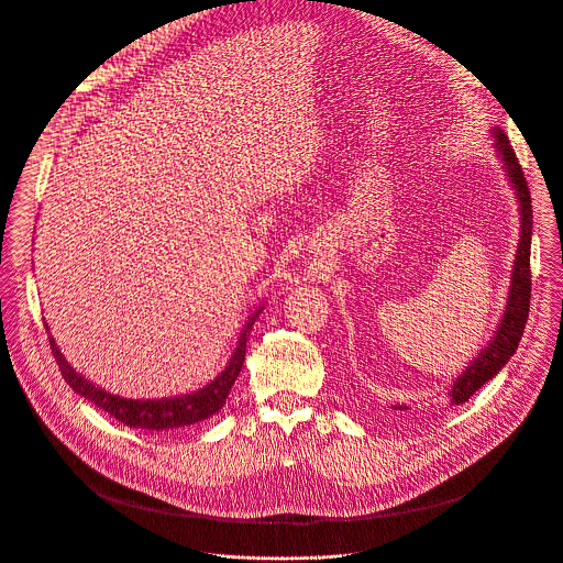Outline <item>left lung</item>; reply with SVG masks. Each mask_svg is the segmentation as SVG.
Returning a JSON list of instances; mask_svg holds the SVG:
<instances>
[{
    "mask_svg": "<svg viewBox=\"0 0 563 563\" xmlns=\"http://www.w3.org/2000/svg\"><path fill=\"white\" fill-rule=\"evenodd\" d=\"M495 137V151L497 157L504 163L506 176L510 180V187L515 189L517 202H519V220H521V231H519V245L515 254V265H512V276H510V291L506 300L504 316L497 325V332L493 334L490 343L478 352V356L454 378L450 387V406H461L465 400L481 389V385H486L490 378H495L504 365L510 361V356L517 352L519 341L523 336V328L528 320V309H530V240H532V205H530V191L528 183L523 178L519 159L512 151V144L504 129L495 126L493 129ZM394 410H410L404 404H396Z\"/></svg>",
    "mask_w": 563,
    "mask_h": 563,
    "instance_id": "1",
    "label": "left lung"
}]
</instances>
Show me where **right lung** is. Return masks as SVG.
Masks as SVG:
<instances>
[{
    "label": "right lung",
    "mask_w": 563,
    "mask_h": 563,
    "mask_svg": "<svg viewBox=\"0 0 563 563\" xmlns=\"http://www.w3.org/2000/svg\"><path fill=\"white\" fill-rule=\"evenodd\" d=\"M263 311V307H256L254 313L250 316V320L245 323L243 334L238 339V345L229 358V363L224 365V369L205 387L191 391V394H180V396H169V398H124L118 394H111L98 385H93L87 376H82L79 372H75L68 361L64 358V354L59 352L57 343L53 336H48L51 341V350L53 356L59 365V372L64 376V380L68 383V387L85 396L87 400H91L93 406H98L100 410L109 412L113 419H118L120 423L129 426V428H140V430H151V432H167L174 428H185V426H194L200 423L213 415H218L224 406V400L231 391V385L235 383L240 367H243L245 361V350H247V341H250V332L254 320L258 318V313ZM48 330V325H46Z\"/></svg>",
    "instance_id": "obj_1"
}]
</instances>
